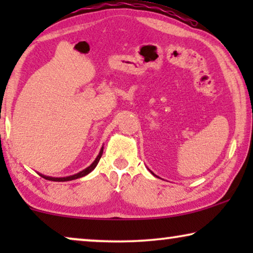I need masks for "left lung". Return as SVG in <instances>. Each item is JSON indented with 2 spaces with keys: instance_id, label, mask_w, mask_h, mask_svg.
Here are the masks:
<instances>
[{
  "instance_id": "1",
  "label": "left lung",
  "mask_w": 253,
  "mask_h": 253,
  "mask_svg": "<svg viewBox=\"0 0 253 253\" xmlns=\"http://www.w3.org/2000/svg\"><path fill=\"white\" fill-rule=\"evenodd\" d=\"M151 172H152V171H151ZM152 174H153V172H152ZM153 175H154V174H153Z\"/></svg>"
}]
</instances>
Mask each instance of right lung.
Here are the masks:
<instances>
[{
  "label": "right lung",
  "mask_w": 253,
  "mask_h": 253,
  "mask_svg": "<svg viewBox=\"0 0 253 253\" xmlns=\"http://www.w3.org/2000/svg\"><path fill=\"white\" fill-rule=\"evenodd\" d=\"M102 152H103V146L101 147V150H100V153L98 154V157H96L94 161H93V164L91 166H88L87 168H85L84 170H82L81 172H77V174H75V175L67 176V177H50V176H44V175H40V176L41 177L48 179V181H54V182H67V181H72V179H76V178H81V177H83V176L89 174V172H91L93 169L96 167L99 160L101 159Z\"/></svg>",
  "instance_id": "1"
}]
</instances>
